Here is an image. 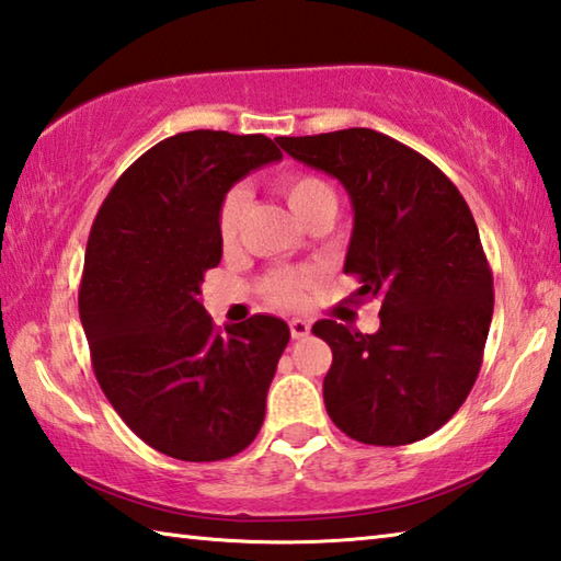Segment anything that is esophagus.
<instances>
[{"instance_id": "esophagus-1", "label": "esophagus", "mask_w": 561, "mask_h": 561, "mask_svg": "<svg viewBox=\"0 0 561 561\" xmlns=\"http://www.w3.org/2000/svg\"><path fill=\"white\" fill-rule=\"evenodd\" d=\"M289 331H291V339L294 341H301V339H307V335H309L311 325H309V321H304V319H291L289 321Z\"/></svg>"}]
</instances>
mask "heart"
I'll return each instance as SVG.
<instances>
[{
	"label": "heart",
	"instance_id": "obj_1",
	"mask_svg": "<svg viewBox=\"0 0 561 561\" xmlns=\"http://www.w3.org/2000/svg\"><path fill=\"white\" fill-rule=\"evenodd\" d=\"M282 196L287 198L289 208L294 210L301 222H307L316 213H335L339 206V198H335V191L331 183L313 174H294L282 181ZM248 193L245 188H230L226 198L220 203L218 210V236L226 248L236 245L242 226V213H245ZM316 277L309 270H284V272H272L262 284L264 297H267L274 307L282 309H299L304 301H307L309 291L313 289Z\"/></svg>",
	"mask_w": 561,
	"mask_h": 561
}]
</instances>
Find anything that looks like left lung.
Instances as JSON below:
<instances>
[{"label":"left lung","mask_w":561,"mask_h":561,"mask_svg":"<svg viewBox=\"0 0 561 561\" xmlns=\"http://www.w3.org/2000/svg\"><path fill=\"white\" fill-rule=\"evenodd\" d=\"M301 164L339 179L353 206L345 274L380 301V329L313 323L331 345L325 412L351 439L420 442L471 392L493 319V274L476 220L454 183L420 151L353 127L277 137Z\"/></svg>","instance_id":"obj_1"}]
</instances>
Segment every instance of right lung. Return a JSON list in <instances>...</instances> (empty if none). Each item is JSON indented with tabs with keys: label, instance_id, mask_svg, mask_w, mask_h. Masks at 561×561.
<instances>
[{
	"label": "right lung",
	"instance_id": "right-lung-1",
	"mask_svg": "<svg viewBox=\"0 0 561 561\" xmlns=\"http://www.w3.org/2000/svg\"><path fill=\"white\" fill-rule=\"evenodd\" d=\"M279 159L264 135L181 131L117 179L90 230L78 307L95 378L129 430L171 458H230L264 422L289 325L257 313L220 333L201 284L222 257L226 193Z\"/></svg>",
	"mask_w": 561,
	"mask_h": 561
}]
</instances>
